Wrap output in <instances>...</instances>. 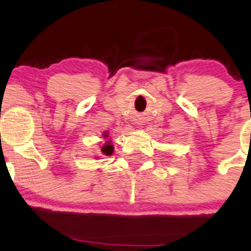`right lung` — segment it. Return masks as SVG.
<instances>
[{"instance_id": "1", "label": "right lung", "mask_w": 251, "mask_h": 251, "mask_svg": "<svg viewBox=\"0 0 251 251\" xmlns=\"http://www.w3.org/2000/svg\"><path fill=\"white\" fill-rule=\"evenodd\" d=\"M104 138H107L108 137V133H104ZM100 151H102V154H104V155H111V154H113V151H114V147H113V144L110 143V141H108L107 143L104 144V146L102 147V148H100Z\"/></svg>"}]
</instances>
